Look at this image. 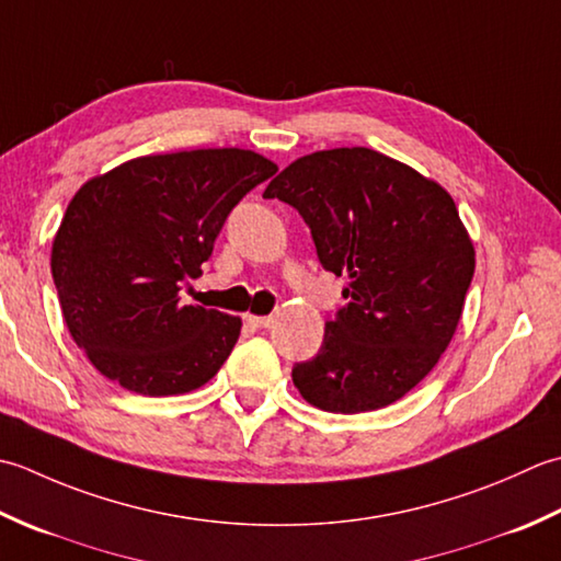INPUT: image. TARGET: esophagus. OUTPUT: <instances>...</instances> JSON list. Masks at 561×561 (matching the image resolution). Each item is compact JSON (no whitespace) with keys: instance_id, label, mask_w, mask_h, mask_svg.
<instances>
[{"instance_id":"34e87169","label":"esophagus","mask_w":561,"mask_h":561,"mask_svg":"<svg viewBox=\"0 0 561 561\" xmlns=\"http://www.w3.org/2000/svg\"><path fill=\"white\" fill-rule=\"evenodd\" d=\"M247 322H249V324H254V327H259V329H264V327H271L273 317H264V314H247Z\"/></svg>"}]
</instances>
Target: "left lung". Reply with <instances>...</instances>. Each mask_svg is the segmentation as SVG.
<instances>
[{
    "label": "left lung",
    "mask_w": 561,
    "mask_h": 561,
    "mask_svg": "<svg viewBox=\"0 0 561 561\" xmlns=\"http://www.w3.org/2000/svg\"><path fill=\"white\" fill-rule=\"evenodd\" d=\"M264 198L293 205L322 266L348 276L322 348L293 368L305 402L360 414L402 399L448 348L474 276L450 193L382 152L336 147L295 159Z\"/></svg>",
    "instance_id": "obj_1"
}]
</instances>
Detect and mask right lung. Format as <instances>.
Instances as JSON below:
<instances>
[{
	"instance_id": "add662e5",
	"label": "right lung",
	"mask_w": 561,
	"mask_h": 561,
	"mask_svg": "<svg viewBox=\"0 0 561 561\" xmlns=\"http://www.w3.org/2000/svg\"><path fill=\"white\" fill-rule=\"evenodd\" d=\"M278 171L239 147L147 154L89 179L53 239L65 324L89 363L145 397L198 390L230 356L242 319L184 305L227 215Z\"/></svg>"
}]
</instances>
